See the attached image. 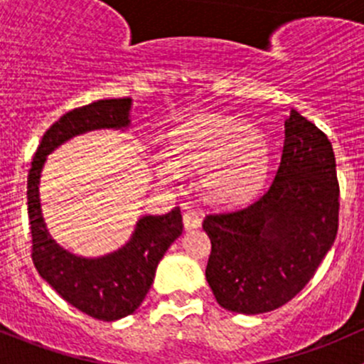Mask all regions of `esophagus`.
Wrapping results in <instances>:
<instances>
[{
    "mask_svg": "<svg viewBox=\"0 0 364 364\" xmlns=\"http://www.w3.org/2000/svg\"><path fill=\"white\" fill-rule=\"evenodd\" d=\"M200 215L197 211H193V209L186 208L185 215H183V223H185V229L186 230H192V229H199L200 227Z\"/></svg>",
    "mask_w": 364,
    "mask_h": 364,
    "instance_id": "34e87169",
    "label": "esophagus"
}]
</instances>
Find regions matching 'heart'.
Here are the masks:
<instances>
[{"mask_svg":"<svg viewBox=\"0 0 364 364\" xmlns=\"http://www.w3.org/2000/svg\"><path fill=\"white\" fill-rule=\"evenodd\" d=\"M200 168V183L211 199L240 203L262 186L269 168V144L262 132L241 119L203 114L172 134L171 159L159 161L167 185L181 181L183 171Z\"/></svg>","mask_w":364,"mask_h":364,"instance_id":"b5f03b06","label":"heart"}]
</instances>
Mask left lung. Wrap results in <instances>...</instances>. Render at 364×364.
Returning <instances> with one entry per match:
<instances>
[{
  "label": "left lung",
  "instance_id": "obj_1",
  "mask_svg": "<svg viewBox=\"0 0 364 364\" xmlns=\"http://www.w3.org/2000/svg\"><path fill=\"white\" fill-rule=\"evenodd\" d=\"M338 179L324 132L292 109L269 188L230 213L205 216V280L222 308L266 314L289 303L317 271L338 232Z\"/></svg>",
  "mask_w": 364,
  "mask_h": 364
}]
</instances>
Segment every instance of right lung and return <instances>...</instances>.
Returning a JSON list of instances; mask_svg holds the SVG:
<instances>
[{"label":"right lung","instance_id":"obj_1","mask_svg":"<svg viewBox=\"0 0 364 364\" xmlns=\"http://www.w3.org/2000/svg\"><path fill=\"white\" fill-rule=\"evenodd\" d=\"M130 112L132 98L97 100L67 112L43 134L28 174L31 257L36 271L72 306L105 322L127 317L141 306L161 257L181 236V211L174 208L167 215L141 216L123 247L102 257H82L65 250L50 236L38 186L47 155L86 132L127 130Z\"/></svg>","mask_w":364,"mask_h":364}]
</instances>
